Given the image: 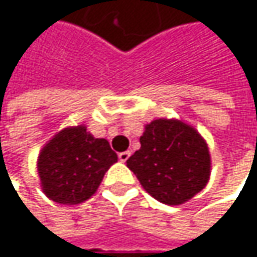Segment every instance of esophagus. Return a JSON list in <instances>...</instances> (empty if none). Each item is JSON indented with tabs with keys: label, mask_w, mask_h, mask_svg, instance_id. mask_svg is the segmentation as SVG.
<instances>
[{
	"label": "esophagus",
	"mask_w": 257,
	"mask_h": 257,
	"mask_svg": "<svg viewBox=\"0 0 257 257\" xmlns=\"http://www.w3.org/2000/svg\"><path fill=\"white\" fill-rule=\"evenodd\" d=\"M129 156H131V152H122V153H119V161L120 162H126L129 159Z\"/></svg>",
	"instance_id": "34e87169"
}]
</instances>
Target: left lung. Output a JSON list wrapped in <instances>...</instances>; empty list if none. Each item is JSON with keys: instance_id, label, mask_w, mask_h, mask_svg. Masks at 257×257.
<instances>
[{"instance_id": "1", "label": "left lung", "mask_w": 257, "mask_h": 257, "mask_svg": "<svg viewBox=\"0 0 257 257\" xmlns=\"http://www.w3.org/2000/svg\"><path fill=\"white\" fill-rule=\"evenodd\" d=\"M141 147L128 168L155 199L179 205L201 192L210 179V153L204 138L180 120L158 119L146 125Z\"/></svg>"}]
</instances>
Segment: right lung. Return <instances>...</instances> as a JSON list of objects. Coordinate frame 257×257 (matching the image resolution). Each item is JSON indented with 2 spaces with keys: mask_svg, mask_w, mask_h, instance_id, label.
Instances as JSON below:
<instances>
[{
  "mask_svg": "<svg viewBox=\"0 0 257 257\" xmlns=\"http://www.w3.org/2000/svg\"><path fill=\"white\" fill-rule=\"evenodd\" d=\"M114 162L117 155L107 140L92 137L84 126L65 128L38 156L43 192L58 204H80L96 192Z\"/></svg>",
  "mask_w": 257,
  "mask_h": 257,
  "instance_id": "add662e5",
  "label": "right lung"
}]
</instances>
